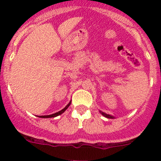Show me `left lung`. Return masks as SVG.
I'll return each mask as SVG.
<instances>
[{"label":"left lung","mask_w":161,"mask_h":161,"mask_svg":"<svg viewBox=\"0 0 161 161\" xmlns=\"http://www.w3.org/2000/svg\"><path fill=\"white\" fill-rule=\"evenodd\" d=\"M100 113L102 114V115H103L104 117H106V118H108V119H114V117H113V116H111V115H109V114H107L106 113H104V112L102 111H100Z\"/></svg>","instance_id":"8db88e82"}]
</instances>
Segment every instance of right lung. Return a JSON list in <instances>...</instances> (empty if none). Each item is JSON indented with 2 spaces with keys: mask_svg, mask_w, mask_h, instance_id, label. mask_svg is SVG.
<instances>
[{
  "mask_svg": "<svg viewBox=\"0 0 161 161\" xmlns=\"http://www.w3.org/2000/svg\"><path fill=\"white\" fill-rule=\"evenodd\" d=\"M70 105H71V102H69V103H68V105H67V106H65V107L63 109H61L60 111L57 112V113L53 114H50V115H43V116H39V118H43V119H48V118H55V117H56V116H59V115H60L61 114H63L65 110H66V109H68V106H70Z\"/></svg>",
  "mask_w": 161,
  "mask_h": 161,
  "instance_id": "right-lung-1",
  "label": "right lung"
}]
</instances>
